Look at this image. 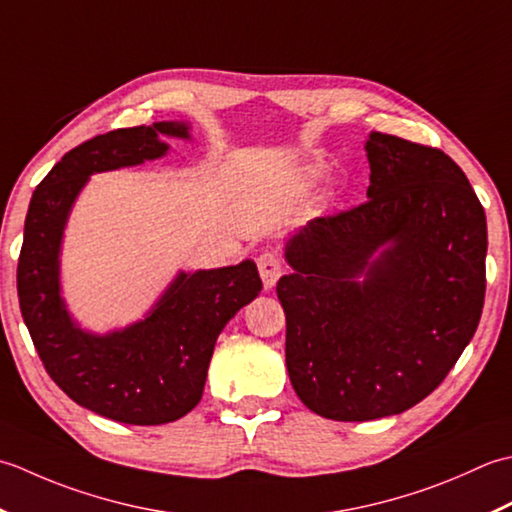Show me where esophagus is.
<instances>
[{
    "mask_svg": "<svg viewBox=\"0 0 512 512\" xmlns=\"http://www.w3.org/2000/svg\"><path fill=\"white\" fill-rule=\"evenodd\" d=\"M258 271L260 278H263L265 289H271L276 285V280L283 274V265H280V258L274 252H263L258 256Z\"/></svg>",
    "mask_w": 512,
    "mask_h": 512,
    "instance_id": "34e87169",
    "label": "esophagus"
}]
</instances>
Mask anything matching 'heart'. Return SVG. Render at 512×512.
Listing matches in <instances>:
<instances>
[{"instance_id": "heart-1", "label": "heart", "mask_w": 512, "mask_h": 512, "mask_svg": "<svg viewBox=\"0 0 512 512\" xmlns=\"http://www.w3.org/2000/svg\"><path fill=\"white\" fill-rule=\"evenodd\" d=\"M322 174V170L320 168H314V176H320Z\"/></svg>"}]
</instances>
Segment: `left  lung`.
Masks as SVG:
<instances>
[{
  "instance_id": "1",
  "label": "left lung",
  "mask_w": 512,
  "mask_h": 512,
  "mask_svg": "<svg viewBox=\"0 0 512 512\" xmlns=\"http://www.w3.org/2000/svg\"><path fill=\"white\" fill-rule=\"evenodd\" d=\"M367 203L289 236L276 285L291 387L338 422L398 415L440 387L479 325L486 214L451 156L371 132Z\"/></svg>"
}]
</instances>
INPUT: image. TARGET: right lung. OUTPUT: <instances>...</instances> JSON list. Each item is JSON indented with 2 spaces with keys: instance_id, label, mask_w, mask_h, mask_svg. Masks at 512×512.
I'll return each mask as SVG.
<instances>
[{
  "instance_id": "add662e5",
  "label": "right lung",
  "mask_w": 512,
  "mask_h": 512,
  "mask_svg": "<svg viewBox=\"0 0 512 512\" xmlns=\"http://www.w3.org/2000/svg\"><path fill=\"white\" fill-rule=\"evenodd\" d=\"M163 137L190 139V125L159 121L123 128L61 156L30 198L17 265L19 307L57 387L108 420L154 426L201 402L218 333L263 289L254 260L179 271L143 320L95 333L70 316L61 296V243L79 192L92 174L161 159Z\"/></svg>"
}]
</instances>
